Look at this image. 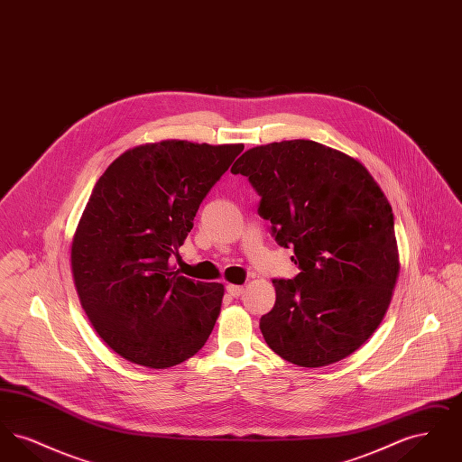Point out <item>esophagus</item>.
I'll return each instance as SVG.
<instances>
[{"mask_svg": "<svg viewBox=\"0 0 462 462\" xmlns=\"http://www.w3.org/2000/svg\"><path fill=\"white\" fill-rule=\"evenodd\" d=\"M226 292L232 296V298H239L244 294V286H236V284H228L226 286Z\"/></svg>", "mask_w": 462, "mask_h": 462, "instance_id": "esophagus-1", "label": "esophagus"}]
</instances>
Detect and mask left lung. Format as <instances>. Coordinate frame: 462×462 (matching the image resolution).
I'll return each mask as SVG.
<instances>
[{
  "instance_id": "1",
  "label": "left lung",
  "mask_w": 462,
  "mask_h": 462,
  "mask_svg": "<svg viewBox=\"0 0 462 462\" xmlns=\"http://www.w3.org/2000/svg\"><path fill=\"white\" fill-rule=\"evenodd\" d=\"M230 171L247 176L258 215L300 268L273 281L275 305L260 319L266 345L301 367L346 358L392 301L400 264L388 199L356 159L311 140L249 149Z\"/></svg>"
}]
</instances>
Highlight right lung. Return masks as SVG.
Masks as SVG:
<instances>
[{"instance_id": "add662e5", "label": "right lung", "mask_w": 462, "mask_h": 462, "mask_svg": "<svg viewBox=\"0 0 462 462\" xmlns=\"http://www.w3.org/2000/svg\"><path fill=\"white\" fill-rule=\"evenodd\" d=\"M242 151V143H147L119 155L93 187L72 241L74 284L98 336L133 364L173 367L215 328L223 286L194 282L170 260Z\"/></svg>"}]
</instances>
